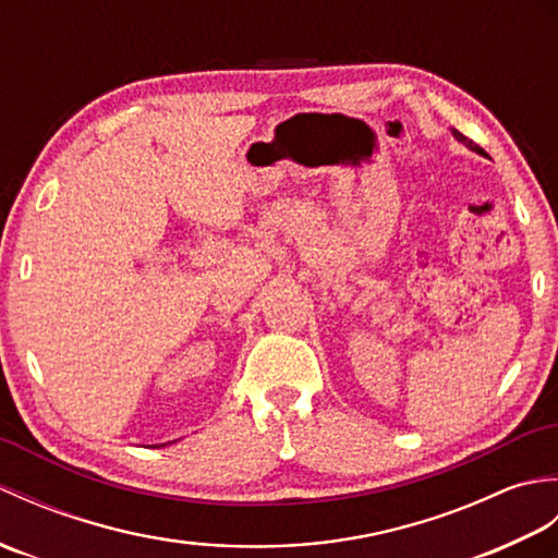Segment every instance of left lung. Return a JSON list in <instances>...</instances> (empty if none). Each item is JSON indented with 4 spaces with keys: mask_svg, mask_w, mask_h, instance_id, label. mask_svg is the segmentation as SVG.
Segmentation results:
<instances>
[{
    "mask_svg": "<svg viewBox=\"0 0 558 558\" xmlns=\"http://www.w3.org/2000/svg\"><path fill=\"white\" fill-rule=\"evenodd\" d=\"M450 134H453V138H458L462 146H468L470 150H475V153H480V156H487V153H484V150H482V148H480L477 144H472V141H470L468 136H462V134L458 132V129H450Z\"/></svg>",
    "mask_w": 558,
    "mask_h": 558,
    "instance_id": "8db88e82",
    "label": "left lung"
}]
</instances>
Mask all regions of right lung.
I'll return each mask as SVG.
<instances>
[{"label":"right lung","instance_id":"add662e5","mask_svg":"<svg viewBox=\"0 0 558 558\" xmlns=\"http://www.w3.org/2000/svg\"><path fill=\"white\" fill-rule=\"evenodd\" d=\"M160 446H168V444H160Z\"/></svg>","mask_w":558,"mask_h":558}]
</instances>
